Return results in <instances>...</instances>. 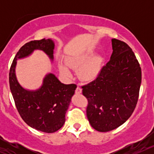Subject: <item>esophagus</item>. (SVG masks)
Instances as JSON below:
<instances>
[{
  "label": "esophagus",
  "instance_id": "obj_1",
  "mask_svg": "<svg viewBox=\"0 0 154 154\" xmlns=\"http://www.w3.org/2000/svg\"><path fill=\"white\" fill-rule=\"evenodd\" d=\"M75 93L76 94H80V93H82V89L81 88H80V87H77V88H76V89H75Z\"/></svg>",
  "mask_w": 154,
  "mask_h": 154
}]
</instances>
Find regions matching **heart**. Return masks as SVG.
Instances as JSON below:
<instances>
[{
  "label": "heart",
  "instance_id": "obj_1",
  "mask_svg": "<svg viewBox=\"0 0 154 154\" xmlns=\"http://www.w3.org/2000/svg\"><path fill=\"white\" fill-rule=\"evenodd\" d=\"M68 65L75 70H79L80 78L85 82H92L96 79L101 72L103 59L100 56H94V52L88 51L78 56L69 58ZM61 74L66 78L72 76L70 70L65 65H59Z\"/></svg>",
  "mask_w": 154,
  "mask_h": 154
}]
</instances>
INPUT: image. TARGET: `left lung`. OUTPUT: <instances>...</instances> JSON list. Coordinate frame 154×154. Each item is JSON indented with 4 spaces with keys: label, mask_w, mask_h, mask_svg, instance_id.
<instances>
[{
    "label": "left lung",
    "mask_w": 154,
    "mask_h": 154,
    "mask_svg": "<svg viewBox=\"0 0 154 154\" xmlns=\"http://www.w3.org/2000/svg\"><path fill=\"white\" fill-rule=\"evenodd\" d=\"M112 53L97 78L82 86L88 99L87 118L92 128L108 132L119 127L133 112L139 98L141 68L131 48L112 39Z\"/></svg>",
    "instance_id": "1"
}]
</instances>
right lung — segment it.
I'll return each mask as SVG.
<instances>
[{
    "label": "right lung",
    "instance_id": "add662e5",
    "mask_svg": "<svg viewBox=\"0 0 154 154\" xmlns=\"http://www.w3.org/2000/svg\"><path fill=\"white\" fill-rule=\"evenodd\" d=\"M54 48L55 43L51 39L28 42L17 51L9 72L11 92L21 117L31 128L48 133L56 132L64 125L65 113L77 85L62 83L55 75L48 73L38 89L28 90L19 84L15 67L17 59L28 57L35 50L43 51L52 61Z\"/></svg>",
    "mask_w": 154,
    "mask_h": 154
}]
</instances>
